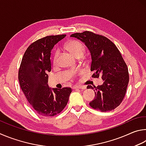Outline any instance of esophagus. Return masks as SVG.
<instances>
[{
  "instance_id": "esophagus-1",
  "label": "esophagus",
  "mask_w": 146,
  "mask_h": 146,
  "mask_svg": "<svg viewBox=\"0 0 146 146\" xmlns=\"http://www.w3.org/2000/svg\"><path fill=\"white\" fill-rule=\"evenodd\" d=\"M86 86H80V85H75L74 86L73 88L74 89H82V90H85L86 89Z\"/></svg>"
}]
</instances>
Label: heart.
<instances>
[{"label": "heart", "instance_id": "1", "mask_svg": "<svg viewBox=\"0 0 146 146\" xmlns=\"http://www.w3.org/2000/svg\"><path fill=\"white\" fill-rule=\"evenodd\" d=\"M65 48L75 58H80L83 56L85 50V47L82 42L76 40H71L66 43ZM58 57V52L56 51L53 56V63L56 64Z\"/></svg>", "mask_w": 146, "mask_h": 146}]
</instances>
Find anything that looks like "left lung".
Segmentation results:
<instances>
[{"label":"left lung","instance_id":"8db88e82","mask_svg":"<svg viewBox=\"0 0 146 146\" xmlns=\"http://www.w3.org/2000/svg\"><path fill=\"white\" fill-rule=\"evenodd\" d=\"M70 36L85 43L90 52L92 77H101L104 81L103 85L94 86L95 98L90 106L101 111L116 108L123 100L129 83L128 69L121 52L108 38L92 32L76 33ZM87 88L94 89L91 85Z\"/></svg>","mask_w":146,"mask_h":146}]
</instances>
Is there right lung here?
Wrapping results in <instances>:
<instances>
[{"label": "right lung", "mask_w": 146, "mask_h": 146, "mask_svg": "<svg viewBox=\"0 0 146 146\" xmlns=\"http://www.w3.org/2000/svg\"><path fill=\"white\" fill-rule=\"evenodd\" d=\"M66 35L47 36L31 43L23 56L19 80L32 108L40 115L52 117L60 113L67 104L71 88H51L47 73L51 70L50 54L55 44Z\"/></svg>", "instance_id": "right-lung-1"}]
</instances>
